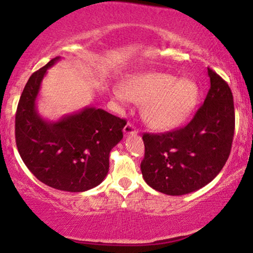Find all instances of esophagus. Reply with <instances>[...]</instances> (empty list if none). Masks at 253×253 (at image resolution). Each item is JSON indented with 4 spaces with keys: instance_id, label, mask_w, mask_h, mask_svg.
<instances>
[{
    "instance_id": "34e87169",
    "label": "esophagus",
    "mask_w": 253,
    "mask_h": 253,
    "mask_svg": "<svg viewBox=\"0 0 253 253\" xmlns=\"http://www.w3.org/2000/svg\"><path fill=\"white\" fill-rule=\"evenodd\" d=\"M124 133L125 135H129V134H136L138 133V130H136V128L134 126H133L132 124H127L126 126L124 127Z\"/></svg>"
}]
</instances>
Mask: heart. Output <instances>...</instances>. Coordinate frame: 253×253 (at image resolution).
I'll return each instance as SVG.
<instances>
[{
  "instance_id": "obj_1",
  "label": "heart",
  "mask_w": 253,
  "mask_h": 253,
  "mask_svg": "<svg viewBox=\"0 0 253 253\" xmlns=\"http://www.w3.org/2000/svg\"><path fill=\"white\" fill-rule=\"evenodd\" d=\"M113 94L120 102L128 100L143 104L141 114L145 123L158 130L178 126L195 108L199 89L189 78H181L163 72L138 75L124 84L123 90Z\"/></svg>"
}]
</instances>
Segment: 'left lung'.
Instances as JSON below:
<instances>
[{
    "label": "left lung",
    "instance_id": "8db88e82",
    "mask_svg": "<svg viewBox=\"0 0 253 253\" xmlns=\"http://www.w3.org/2000/svg\"><path fill=\"white\" fill-rule=\"evenodd\" d=\"M211 86L187 126L161 134L145 133L140 164L145 182L167 195L179 196L213 181L227 162L234 134L233 95L208 68Z\"/></svg>",
    "mask_w": 253,
    "mask_h": 253
}]
</instances>
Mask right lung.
Here are the masks:
<instances>
[{"label": "right lung", "instance_id": "obj_1", "mask_svg": "<svg viewBox=\"0 0 253 253\" xmlns=\"http://www.w3.org/2000/svg\"><path fill=\"white\" fill-rule=\"evenodd\" d=\"M60 57L34 72L17 104L15 139L22 161L34 176L58 190L81 193L95 188L109 170V153L123 139L126 120L106 110L85 107L58 121L37 109L43 76Z\"/></svg>", "mask_w": 253, "mask_h": 253}]
</instances>
